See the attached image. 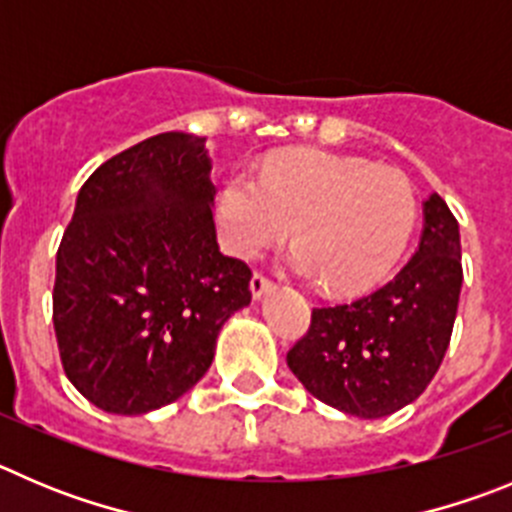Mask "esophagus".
I'll list each match as a JSON object with an SVG mask.
<instances>
[{"label":"esophagus","instance_id":"obj_1","mask_svg":"<svg viewBox=\"0 0 512 512\" xmlns=\"http://www.w3.org/2000/svg\"><path fill=\"white\" fill-rule=\"evenodd\" d=\"M270 288H273V280L265 278V275H262V273H255V275H252V280H250L252 296L260 298L262 293H267V290H270Z\"/></svg>","mask_w":512,"mask_h":512}]
</instances>
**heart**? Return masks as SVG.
I'll use <instances>...</instances> for the list:
<instances>
[{
	"label": "heart",
	"mask_w": 512,
	"mask_h": 512,
	"mask_svg": "<svg viewBox=\"0 0 512 512\" xmlns=\"http://www.w3.org/2000/svg\"><path fill=\"white\" fill-rule=\"evenodd\" d=\"M418 216L416 188L395 168L293 150L260 176L234 173L219 196V232L232 255H262L293 229L288 267L324 280L331 293H359L390 273Z\"/></svg>",
	"instance_id": "heart-1"
}]
</instances>
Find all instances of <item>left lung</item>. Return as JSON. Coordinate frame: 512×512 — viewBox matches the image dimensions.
I'll return each instance as SVG.
<instances>
[{
  "instance_id": "left-lung-1",
  "label": "left lung",
  "mask_w": 512,
  "mask_h": 512,
  "mask_svg": "<svg viewBox=\"0 0 512 512\" xmlns=\"http://www.w3.org/2000/svg\"><path fill=\"white\" fill-rule=\"evenodd\" d=\"M459 290V224L439 193H431L411 262L370 296L313 308L311 326L288 352V367L313 398L336 411L390 416L434 380L457 319Z\"/></svg>"
}]
</instances>
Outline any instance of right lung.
<instances>
[{
    "instance_id": "add662e5",
    "label": "right lung",
    "mask_w": 512,
    "mask_h": 512,
    "mask_svg": "<svg viewBox=\"0 0 512 512\" xmlns=\"http://www.w3.org/2000/svg\"><path fill=\"white\" fill-rule=\"evenodd\" d=\"M204 137L163 132L99 165L55 257L63 370L117 416L173 403L211 367L252 270L219 250Z\"/></svg>"
}]
</instances>
